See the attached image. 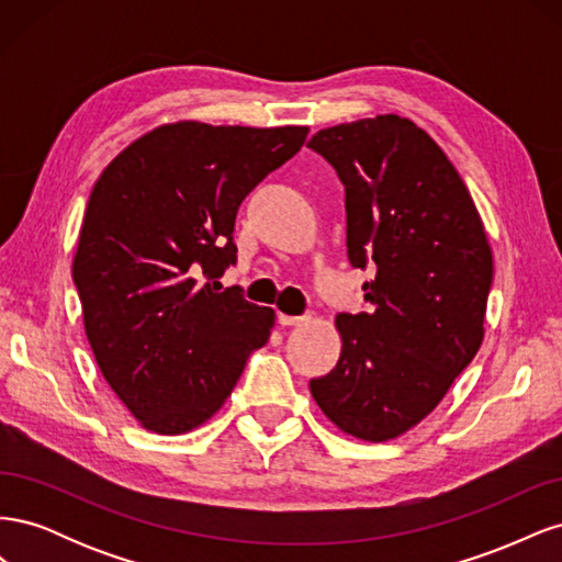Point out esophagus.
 I'll return each instance as SVG.
<instances>
[{"mask_svg": "<svg viewBox=\"0 0 562 562\" xmlns=\"http://www.w3.org/2000/svg\"><path fill=\"white\" fill-rule=\"evenodd\" d=\"M310 316H288V314H279V323L281 326H302V323H307Z\"/></svg>", "mask_w": 562, "mask_h": 562, "instance_id": "1", "label": "esophagus"}]
</instances>
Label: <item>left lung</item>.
Instances as JSON below:
<instances>
[{
	"mask_svg": "<svg viewBox=\"0 0 562 562\" xmlns=\"http://www.w3.org/2000/svg\"><path fill=\"white\" fill-rule=\"evenodd\" d=\"M345 184L349 262L372 312L339 314L342 353L312 396L339 431L384 443L443 401L483 345L492 250L479 209L431 135L398 114L314 133Z\"/></svg>",
	"mask_w": 562,
	"mask_h": 562,
	"instance_id": "obj_1",
	"label": "left lung"
}]
</instances>
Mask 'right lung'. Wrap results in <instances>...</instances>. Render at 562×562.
<instances>
[{
    "label": "right lung",
    "instance_id": "add662e5",
    "mask_svg": "<svg viewBox=\"0 0 562 562\" xmlns=\"http://www.w3.org/2000/svg\"><path fill=\"white\" fill-rule=\"evenodd\" d=\"M307 126L164 124L95 180L72 279L95 363L140 427L211 419L267 345L274 310L217 279L236 262L246 194L307 140Z\"/></svg>",
    "mask_w": 562,
    "mask_h": 562
}]
</instances>
